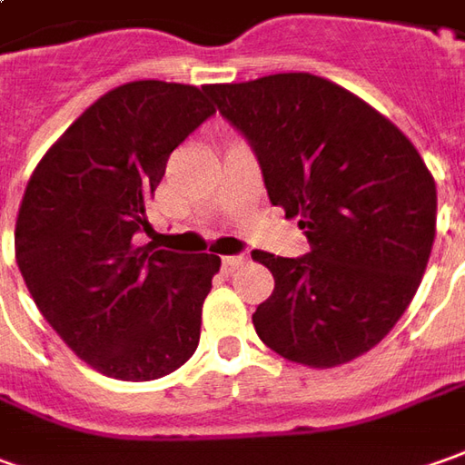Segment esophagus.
<instances>
[{"mask_svg":"<svg viewBox=\"0 0 465 465\" xmlns=\"http://www.w3.org/2000/svg\"><path fill=\"white\" fill-rule=\"evenodd\" d=\"M242 263H245V258H242V255H225V258H223V266H225V271L240 269Z\"/></svg>","mask_w":465,"mask_h":465,"instance_id":"1","label":"esophagus"}]
</instances>
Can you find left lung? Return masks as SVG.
Returning a JSON list of instances; mask_svg holds the SVG:
<instances>
[{"label":"left lung","mask_w":465,"mask_h":465,"mask_svg":"<svg viewBox=\"0 0 465 465\" xmlns=\"http://www.w3.org/2000/svg\"><path fill=\"white\" fill-rule=\"evenodd\" d=\"M251 140L273 207L299 217L302 258L253 251L273 294L253 325L273 353L335 369L369 353L410 307L428 269L438 194L410 138L381 112L312 74L207 84Z\"/></svg>","instance_id":"8db88e82"}]
</instances>
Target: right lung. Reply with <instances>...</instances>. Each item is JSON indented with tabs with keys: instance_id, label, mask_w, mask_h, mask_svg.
I'll list each match as a JSON object with an SVG mask.
<instances>
[{
	"instance_id": "add662e5",
	"label": "right lung",
	"mask_w": 465,
	"mask_h": 465,
	"mask_svg": "<svg viewBox=\"0 0 465 465\" xmlns=\"http://www.w3.org/2000/svg\"><path fill=\"white\" fill-rule=\"evenodd\" d=\"M214 107L204 89L130 81L102 94L40 158L22 194L15 258L61 341L120 381L194 356L220 255L135 242L168 155Z\"/></svg>"
}]
</instances>
